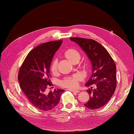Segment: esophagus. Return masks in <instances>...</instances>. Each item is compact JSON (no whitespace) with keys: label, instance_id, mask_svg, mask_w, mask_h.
Returning a JSON list of instances; mask_svg holds the SVG:
<instances>
[{"label":"esophagus","instance_id":"obj_1","mask_svg":"<svg viewBox=\"0 0 134 134\" xmlns=\"http://www.w3.org/2000/svg\"><path fill=\"white\" fill-rule=\"evenodd\" d=\"M69 90L71 91V92H74V93H79V91L78 90H72V89H69Z\"/></svg>","mask_w":134,"mask_h":134}]
</instances>
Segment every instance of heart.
Wrapping results in <instances>:
<instances>
[{
  "mask_svg": "<svg viewBox=\"0 0 134 134\" xmlns=\"http://www.w3.org/2000/svg\"><path fill=\"white\" fill-rule=\"evenodd\" d=\"M64 56L69 61L74 63L75 61H79L81 58V54L79 51L75 48H69L65 51ZM58 61L57 59H54L51 63V70L52 72L55 73L58 70ZM82 80V77L81 75L75 74L71 77L66 78L62 80L60 84L61 86L67 88L69 89H74L79 85V82Z\"/></svg>",
  "mask_w": 134,
  "mask_h": 134,
  "instance_id": "obj_1",
  "label": "heart"
}]
</instances>
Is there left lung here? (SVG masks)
Listing matches in <instances>:
<instances>
[{
  "mask_svg": "<svg viewBox=\"0 0 134 134\" xmlns=\"http://www.w3.org/2000/svg\"><path fill=\"white\" fill-rule=\"evenodd\" d=\"M76 42L89 57L92 64V75L85 86L89 99L84 105L88 109H97L106 105L112 97L116 88V67L107 50L92 39L71 37Z\"/></svg>",
  "mask_w": 134,
  "mask_h": 134,
  "instance_id": "left-lung-1",
  "label": "left lung"
}]
</instances>
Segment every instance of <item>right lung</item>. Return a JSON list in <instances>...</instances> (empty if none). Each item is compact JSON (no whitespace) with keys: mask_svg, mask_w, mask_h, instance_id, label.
<instances>
[{"mask_svg":"<svg viewBox=\"0 0 134 134\" xmlns=\"http://www.w3.org/2000/svg\"><path fill=\"white\" fill-rule=\"evenodd\" d=\"M62 40L51 41L39 45L27 54L18 72L19 86L28 101L38 109L48 111L59 104L62 89L47 92L52 86L50 79V65Z\"/></svg>","mask_w":134,"mask_h":134,"instance_id":"obj_1","label":"right lung"}]
</instances>
